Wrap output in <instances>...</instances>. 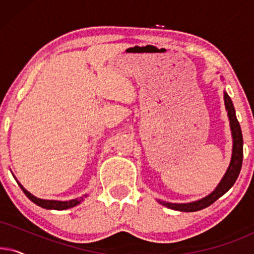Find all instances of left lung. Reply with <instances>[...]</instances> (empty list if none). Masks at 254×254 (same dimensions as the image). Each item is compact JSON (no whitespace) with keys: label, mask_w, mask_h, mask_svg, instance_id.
I'll use <instances>...</instances> for the list:
<instances>
[{"label":"left lung","mask_w":254,"mask_h":254,"mask_svg":"<svg viewBox=\"0 0 254 254\" xmlns=\"http://www.w3.org/2000/svg\"><path fill=\"white\" fill-rule=\"evenodd\" d=\"M224 103L228 111L229 120H230L232 138H234V148H232V157L230 165H229V169L227 173L224 175L223 179L221 180V183L218 184L216 190H215L213 193H210L209 195L203 197V199H201L199 201H194V202L190 203H170L159 200V202H161L163 206L168 207L170 209L179 211L201 210L203 209V208L210 206V204L214 203L218 197H221L224 193H227L228 190L231 189L232 185H234L236 180H237L243 163V135L241 126H239L237 118H236L234 105H232L230 97H229L227 92H224Z\"/></svg>","instance_id":"1"}]
</instances>
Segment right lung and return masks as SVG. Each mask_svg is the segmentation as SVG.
<instances>
[{
	"mask_svg": "<svg viewBox=\"0 0 254 254\" xmlns=\"http://www.w3.org/2000/svg\"><path fill=\"white\" fill-rule=\"evenodd\" d=\"M20 189L24 192V194L29 197V199L34 202L38 206L41 207V208H45V209H54V210H64V209H68V208H71V207H75L77 206L78 203H81V201L86 197V195L84 196H81L79 199H74V200H69V201H55V200H43V199H39V197L34 196L31 194L30 192H27V190L24 189V187L20 185Z\"/></svg>",
	"mask_w": 254,
	"mask_h": 254,
	"instance_id": "add662e5",
	"label": "right lung"
}]
</instances>
